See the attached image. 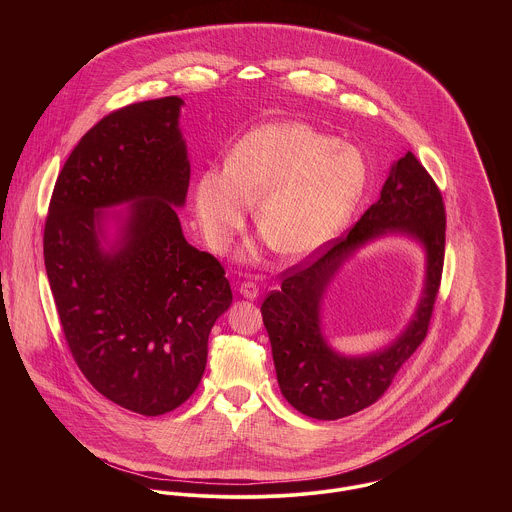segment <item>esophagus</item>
I'll list each match as a JSON object with an SVG mask.
<instances>
[{
  "label": "esophagus",
  "instance_id": "obj_1",
  "mask_svg": "<svg viewBox=\"0 0 512 512\" xmlns=\"http://www.w3.org/2000/svg\"><path fill=\"white\" fill-rule=\"evenodd\" d=\"M238 293H240L242 297H246V299H258V288H256L254 282H242V284L238 286Z\"/></svg>",
  "mask_w": 512,
  "mask_h": 512
}]
</instances>
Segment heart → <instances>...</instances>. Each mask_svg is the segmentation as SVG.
Masks as SVG:
<instances>
[{"label":"heart","instance_id":"obj_1","mask_svg":"<svg viewBox=\"0 0 512 512\" xmlns=\"http://www.w3.org/2000/svg\"><path fill=\"white\" fill-rule=\"evenodd\" d=\"M368 169L357 147L301 122H270L244 134L224 171L199 175L193 205L211 250L224 252L246 224L248 205L270 246L284 258H305L331 242L351 219ZM244 260L254 252H242Z\"/></svg>","mask_w":512,"mask_h":512}]
</instances>
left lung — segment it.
Instances as JSON below:
<instances>
[{"mask_svg":"<svg viewBox=\"0 0 512 512\" xmlns=\"http://www.w3.org/2000/svg\"><path fill=\"white\" fill-rule=\"evenodd\" d=\"M386 235L416 241L425 252V288L415 315L388 346L365 356L339 354L320 325L322 297L334 276L366 243ZM445 209L434 179L412 151L392 163L380 199L319 258L284 272L282 290L262 303L276 376L284 398L315 420H339L374 404L428 335L443 270Z\"/></svg>","mask_w":512,"mask_h":512,"instance_id":"left-lung-1","label":"left lung"}]
</instances>
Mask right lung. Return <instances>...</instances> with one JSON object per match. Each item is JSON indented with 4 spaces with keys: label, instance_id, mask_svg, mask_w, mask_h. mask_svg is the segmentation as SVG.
Returning a JSON list of instances; mask_svg holds the SVG:
<instances>
[{
    "label": "right lung",
    "instance_id": "obj_1",
    "mask_svg": "<svg viewBox=\"0 0 512 512\" xmlns=\"http://www.w3.org/2000/svg\"><path fill=\"white\" fill-rule=\"evenodd\" d=\"M183 104H130L88 130L59 173L43 236L76 365L102 396L144 416L195 392L211 329L232 303L219 260L185 240L177 215L191 177Z\"/></svg>",
    "mask_w": 512,
    "mask_h": 512
}]
</instances>
